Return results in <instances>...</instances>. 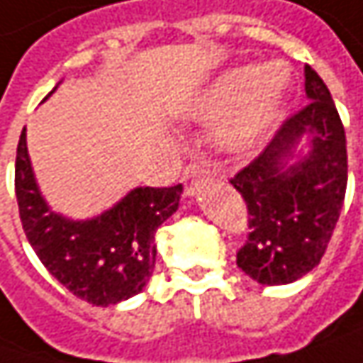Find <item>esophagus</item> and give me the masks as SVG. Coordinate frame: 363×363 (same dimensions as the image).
I'll use <instances>...</instances> for the list:
<instances>
[{
  "label": "esophagus",
  "instance_id": "1",
  "mask_svg": "<svg viewBox=\"0 0 363 363\" xmlns=\"http://www.w3.org/2000/svg\"><path fill=\"white\" fill-rule=\"evenodd\" d=\"M209 174L207 170L203 168L201 164H189L184 168V174H182V182H184V193L186 195H195L197 189H199V182L205 181Z\"/></svg>",
  "mask_w": 363,
  "mask_h": 363
}]
</instances>
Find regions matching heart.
Listing matches in <instances>:
<instances>
[{
  "mask_svg": "<svg viewBox=\"0 0 363 363\" xmlns=\"http://www.w3.org/2000/svg\"><path fill=\"white\" fill-rule=\"evenodd\" d=\"M288 84V69L279 63L265 67H236L216 79L189 111L195 117H218L240 106L225 125L222 141L230 150H246L265 133L286 96Z\"/></svg>",
  "mask_w": 363,
  "mask_h": 363,
  "instance_id": "1",
  "label": "heart"
}]
</instances>
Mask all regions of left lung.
I'll return each instance as SVG.
<instances>
[{"mask_svg": "<svg viewBox=\"0 0 363 363\" xmlns=\"http://www.w3.org/2000/svg\"><path fill=\"white\" fill-rule=\"evenodd\" d=\"M304 77L308 104L230 181L250 228L236 265L263 286L291 284L320 263L347 189L343 123L320 75L306 65Z\"/></svg>", "mask_w": 363, "mask_h": 363, "instance_id": "8db88e82", "label": "left lung"}]
</instances>
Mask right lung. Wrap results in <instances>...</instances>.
Here are the masks:
<instances>
[{
	"mask_svg": "<svg viewBox=\"0 0 363 363\" xmlns=\"http://www.w3.org/2000/svg\"><path fill=\"white\" fill-rule=\"evenodd\" d=\"M181 193L182 184L138 186L96 218L72 220L40 195L22 129L16 199L26 238L55 279L94 306H115L145 288L156 267V230L179 209Z\"/></svg>",
	"mask_w": 363,
	"mask_h": 363,
	"instance_id": "1",
	"label": "right lung"
}]
</instances>
